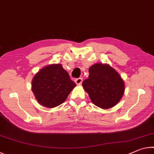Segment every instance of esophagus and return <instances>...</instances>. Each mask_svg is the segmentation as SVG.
<instances>
[{"label": "esophagus", "mask_w": 154, "mask_h": 154, "mask_svg": "<svg viewBox=\"0 0 154 154\" xmlns=\"http://www.w3.org/2000/svg\"><path fill=\"white\" fill-rule=\"evenodd\" d=\"M82 82H83V79H82V77L78 78V79H75V83H76V84H77V85L82 84Z\"/></svg>", "instance_id": "obj_1"}]
</instances>
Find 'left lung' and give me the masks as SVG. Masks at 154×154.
<instances>
[{"instance_id":"1","label":"left lung","mask_w":154,"mask_h":154,"mask_svg":"<svg viewBox=\"0 0 154 154\" xmlns=\"http://www.w3.org/2000/svg\"><path fill=\"white\" fill-rule=\"evenodd\" d=\"M83 89L96 106L107 109L116 106L124 95L125 84L118 71L108 64L96 63L89 69Z\"/></svg>"}]
</instances>
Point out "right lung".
<instances>
[{"label": "right lung", "mask_w": 154, "mask_h": 154, "mask_svg": "<svg viewBox=\"0 0 154 154\" xmlns=\"http://www.w3.org/2000/svg\"><path fill=\"white\" fill-rule=\"evenodd\" d=\"M76 86L61 64H51L36 72L32 80V91L37 102L47 108H54L66 100Z\"/></svg>", "instance_id": "obj_1"}]
</instances>
